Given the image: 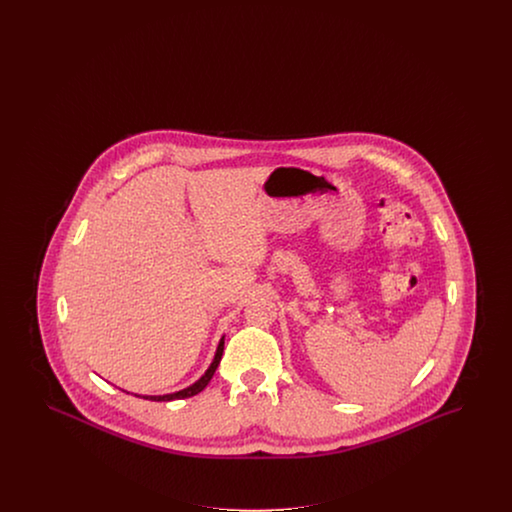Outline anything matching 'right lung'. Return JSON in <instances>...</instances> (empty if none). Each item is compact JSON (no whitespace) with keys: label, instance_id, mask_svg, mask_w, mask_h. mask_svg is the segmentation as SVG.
I'll use <instances>...</instances> for the list:
<instances>
[{"label":"right lung","instance_id":"1","mask_svg":"<svg viewBox=\"0 0 512 512\" xmlns=\"http://www.w3.org/2000/svg\"><path fill=\"white\" fill-rule=\"evenodd\" d=\"M222 351H224V336L220 338L219 347H217V353H215L213 363L209 365V368L205 370V374H203L197 382H194L192 386H188V388H184V390L174 391V393H167V395H138V397H144V399H149V401H174V399H186V397L197 395L199 391L205 390L207 384L211 382V378H213V374H215V370H217V366H219L220 359H222ZM126 393H128V391H126Z\"/></svg>","mask_w":512,"mask_h":512}]
</instances>
